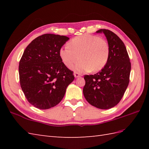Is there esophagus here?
I'll return each mask as SVG.
<instances>
[{
  "mask_svg": "<svg viewBox=\"0 0 149 149\" xmlns=\"http://www.w3.org/2000/svg\"><path fill=\"white\" fill-rule=\"evenodd\" d=\"M81 76V74H79V73H78V72H75L74 73V77L76 78V77H80Z\"/></svg>",
  "mask_w": 149,
  "mask_h": 149,
  "instance_id": "1",
  "label": "esophagus"
}]
</instances>
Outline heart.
<instances>
[{"label":"heart","mask_w":149,"mask_h":149,"mask_svg":"<svg viewBox=\"0 0 149 149\" xmlns=\"http://www.w3.org/2000/svg\"><path fill=\"white\" fill-rule=\"evenodd\" d=\"M63 62L72 67L81 61L75 67L79 72L99 71L106 66L109 56V45L102 38L91 34H83L72 39L68 46L59 50Z\"/></svg>","instance_id":"heart-1"}]
</instances>
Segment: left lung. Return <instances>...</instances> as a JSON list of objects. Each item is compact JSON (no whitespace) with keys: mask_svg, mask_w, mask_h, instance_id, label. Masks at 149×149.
<instances>
[{"mask_svg":"<svg viewBox=\"0 0 149 149\" xmlns=\"http://www.w3.org/2000/svg\"><path fill=\"white\" fill-rule=\"evenodd\" d=\"M107 38L109 56L106 66L94 75H85L83 94L91 105L102 109L115 106L121 100L129 83L130 59L121 39L107 29H99Z\"/></svg>","mask_w":149,"mask_h":149,"instance_id":"1","label":"left lung"}]
</instances>
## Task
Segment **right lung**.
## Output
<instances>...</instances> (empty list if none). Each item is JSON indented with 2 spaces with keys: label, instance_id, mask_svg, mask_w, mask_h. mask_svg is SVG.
<instances>
[{
  "label": "right lung",
  "instance_id": "add662e5",
  "mask_svg": "<svg viewBox=\"0 0 149 149\" xmlns=\"http://www.w3.org/2000/svg\"><path fill=\"white\" fill-rule=\"evenodd\" d=\"M69 38L53 34L37 37L25 49L19 63L22 90L31 104L47 109L58 104L74 79L62 62L59 50Z\"/></svg>",
  "mask_w": 149,
  "mask_h": 149
}]
</instances>
